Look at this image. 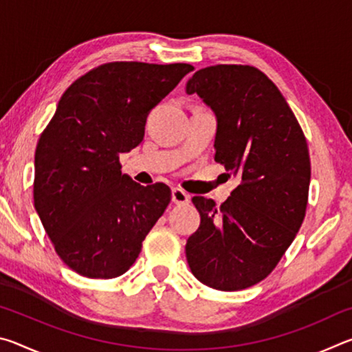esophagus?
<instances>
[{"label": "esophagus", "mask_w": 352, "mask_h": 352, "mask_svg": "<svg viewBox=\"0 0 352 352\" xmlns=\"http://www.w3.org/2000/svg\"><path fill=\"white\" fill-rule=\"evenodd\" d=\"M172 201L175 205H186L190 201V195L188 192H184L180 188H174L172 189Z\"/></svg>", "instance_id": "obj_1"}]
</instances>
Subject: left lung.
Instances as JSON below:
<instances>
[{
  "instance_id": "8db88e82",
  "label": "left lung",
  "mask_w": 352,
  "mask_h": 352,
  "mask_svg": "<svg viewBox=\"0 0 352 352\" xmlns=\"http://www.w3.org/2000/svg\"><path fill=\"white\" fill-rule=\"evenodd\" d=\"M216 115L217 163L241 178L220 208L194 197L200 226L186 242L192 275L208 287L234 292L262 281L305 220L311 158L294 111L258 68L216 65L186 83Z\"/></svg>"
}]
</instances>
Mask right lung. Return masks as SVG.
<instances>
[{"label":"right lung","mask_w":352,"mask_h":352,"mask_svg":"<svg viewBox=\"0 0 352 352\" xmlns=\"http://www.w3.org/2000/svg\"><path fill=\"white\" fill-rule=\"evenodd\" d=\"M194 69L105 63L71 83L35 151L34 205L60 259L82 276L126 273L163 216L170 189L122 174L119 155L144 138L148 113Z\"/></svg>","instance_id":"1"}]
</instances>
